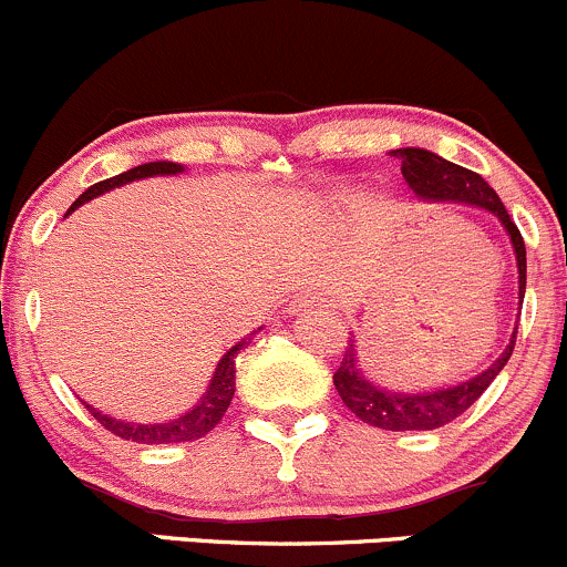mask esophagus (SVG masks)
<instances>
[{
    "label": "esophagus",
    "mask_w": 567,
    "mask_h": 567,
    "mask_svg": "<svg viewBox=\"0 0 567 567\" xmlns=\"http://www.w3.org/2000/svg\"><path fill=\"white\" fill-rule=\"evenodd\" d=\"M320 307H329V301H326L320 293H309V290H303V293L293 296V301L288 303V312L299 315V312H307V309H320Z\"/></svg>",
    "instance_id": "esophagus-1"
}]
</instances>
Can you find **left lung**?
<instances>
[{
    "label": "left lung",
    "mask_w": 567,
    "mask_h": 567,
    "mask_svg": "<svg viewBox=\"0 0 567 567\" xmlns=\"http://www.w3.org/2000/svg\"><path fill=\"white\" fill-rule=\"evenodd\" d=\"M396 157L402 159V174L408 178L410 189H413L419 198L462 200V204H473L497 214L499 223L508 230L511 241H514L516 264H519V296L524 299V285H527V252H524V238L514 219H511V214L505 212L497 193H494L475 171L449 163V159L437 157V154L426 152V148H399ZM514 344L516 331L514 337H511V344L505 348V353L499 355L486 372L467 380V383L454 385V389L429 393H391L372 385L359 372L355 344L353 339H350L348 348H344L342 363H339V369L333 372V385H337L344 408H348L350 413L359 415L363 424L389 429V432H426V429H440L458 419V415H462L464 410L492 385V380L503 372L511 353H514Z\"/></svg>",
    "instance_id": "8db88e82"
}]
</instances>
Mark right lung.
<instances>
[{
	"label": "right lung",
	"instance_id": "right-lung-1",
	"mask_svg": "<svg viewBox=\"0 0 567 567\" xmlns=\"http://www.w3.org/2000/svg\"><path fill=\"white\" fill-rule=\"evenodd\" d=\"M178 171H182V165H176V163L138 165V168H130V171H124V174L105 178V182L92 184V187H89L86 193H83L81 198L68 208V212H75V208H79L81 204H86V200L97 198V195H103V193H109V189L118 187V184H127V182H135V178H146V176L178 174ZM244 344H249L247 339L234 344V348H230L228 353L223 355V361L217 363V372H214V378H212V383H208L204 399H200V402L195 404V408L189 410L187 415L171 421V424H127V421L109 419V415L97 413V410L89 408V404H86L89 413H92L94 419L100 421V424L109 429L111 434H116V437L133 440V443H143V445L187 443V440L206 437V434L212 432V429L217 426L219 421H223V415L228 413V404H230V399H234V391H236V355H238V350L244 348Z\"/></svg>",
	"mask_w": 567,
	"mask_h": 567
}]
</instances>
